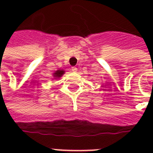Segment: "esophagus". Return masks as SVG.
Segmentation results:
<instances>
[{"label":"esophagus","mask_w":153,"mask_h":153,"mask_svg":"<svg viewBox=\"0 0 153 153\" xmlns=\"http://www.w3.org/2000/svg\"><path fill=\"white\" fill-rule=\"evenodd\" d=\"M77 67H71V71L73 72H74V73H75V72H77Z\"/></svg>","instance_id":"obj_1"}]
</instances>
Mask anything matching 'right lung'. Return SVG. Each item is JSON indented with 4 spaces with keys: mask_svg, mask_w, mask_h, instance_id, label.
I'll list each match as a JSON object with an SVG mask.
<instances>
[{
    "mask_svg": "<svg viewBox=\"0 0 153 153\" xmlns=\"http://www.w3.org/2000/svg\"><path fill=\"white\" fill-rule=\"evenodd\" d=\"M65 73V71L63 70H58L56 71L53 74V76L55 78V79H59L60 77H62V75Z\"/></svg>",
    "mask_w": 153,
    "mask_h": 153,
    "instance_id": "1",
    "label": "right lung"
}]
</instances>
